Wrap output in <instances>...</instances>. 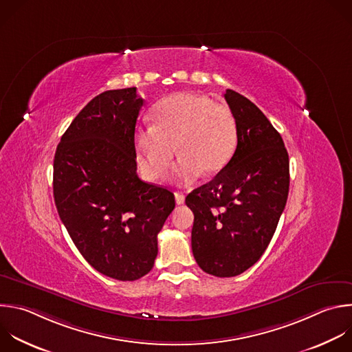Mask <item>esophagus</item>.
<instances>
[{"label":"esophagus","instance_id":"obj_1","mask_svg":"<svg viewBox=\"0 0 352 352\" xmlns=\"http://www.w3.org/2000/svg\"><path fill=\"white\" fill-rule=\"evenodd\" d=\"M184 201H185V196L182 193H179V192H175V203L178 206H181V204H184Z\"/></svg>","mask_w":352,"mask_h":352}]
</instances>
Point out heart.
<instances>
[{
  "label": "heart",
  "mask_w": 352,
  "mask_h": 352,
  "mask_svg": "<svg viewBox=\"0 0 352 352\" xmlns=\"http://www.w3.org/2000/svg\"><path fill=\"white\" fill-rule=\"evenodd\" d=\"M135 145L146 173L156 178L177 152L171 177L181 185L193 184L203 173L221 171L238 146V123L232 110L199 94L166 96L153 110V124L140 126Z\"/></svg>",
  "instance_id": "heart-1"
}]
</instances>
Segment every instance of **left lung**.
<instances>
[{"instance_id": "8db88e82", "label": "left lung", "mask_w": 352, "mask_h": 352, "mask_svg": "<svg viewBox=\"0 0 352 352\" xmlns=\"http://www.w3.org/2000/svg\"><path fill=\"white\" fill-rule=\"evenodd\" d=\"M238 123L230 162L192 190V252L197 265L218 278L236 276L268 248L289 195V155L280 134L246 96L223 94Z\"/></svg>"}]
</instances>
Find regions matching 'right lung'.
Returning <instances> with one entry per match:
<instances>
[{
  "instance_id": "add662e5",
  "label": "right lung",
  "mask_w": 352,
  "mask_h": 352,
  "mask_svg": "<svg viewBox=\"0 0 352 352\" xmlns=\"http://www.w3.org/2000/svg\"><path fill=\"white\" fill-rule=\"evenodd\" d=\"M137 88L110 89L76 116L55 152L54 199L69 235L98 272L117 280L146 275L174 193L137 174Z\"/></svg>"
}]
</instances>
